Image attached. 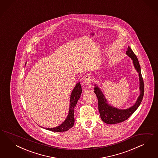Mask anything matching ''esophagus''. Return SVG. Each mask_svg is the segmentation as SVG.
Segmentation results:
<instances>
[{"label": "esophagus", "instance_id": "obj_1", "mask_svg": "<svg viewBox=\"0 0 158 158\" xmlns=\"http://www.w3.org/2000/svg\"><path fill=\"white\" fill-rule=\"evenodd\" d=\"M92 81V76L91 74H88L84 78V82L86 84H90Z\"/></svg>", "mask_w": 158, "mask_h": 158}]
</instances>
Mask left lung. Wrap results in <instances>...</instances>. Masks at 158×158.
Instances as JSON below:
<instances>
[{
	"mask_svg": "<svg viewBox=\"0 0 158 158\" xmlns=\"http://www.w3.org/2000/svg\"><path fill=\"white\" fill-rule=\"evenodd\" d=\"M126 54L132 60L134 68L137 72L139 73V89L140 94L134 105L128 108L121 110L110 105L105 98V96L100 88L97 86L96 84H94L95 87L94 89V92L95 93L98 101V110L101 118L106 124H116L127 119L139 108L143 98L144 93L143 79L141 75V67L138 58L129 46H128L127 48Z\"/></svg>",
	"mask_w": 158,
	"mask_h": 158,
	"instance_id": "obj_1",
	"label": "left lung"
}]
</instances>
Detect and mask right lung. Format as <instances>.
Instances as JSON below:
<instances>
[{"label":"right lung","mask_w":158,"mask_h":158,"mask_svg":"<svg viewBox=\"0 0 158 158\" xmlns=\"http://www.w3.org/2000/svg\"><path fill=\"white\" fill-rule=\"evenodd\" d=\"M27 62H25V65ZM82 90H81V85L80 82L77 83L76 86L72 90V93L70 96V100H69V108L68 111V114L67 115V118L62 122L61 124L58 126L56 127L53 128H44L41 127L42 128L45 129L56 131V132H62L66 131L67 130L72 128L74 124L75 119H74V110L77 105V102L79 99L81 97Z\"/></svg>","instance_id":"add662e5"}]
</instances>
